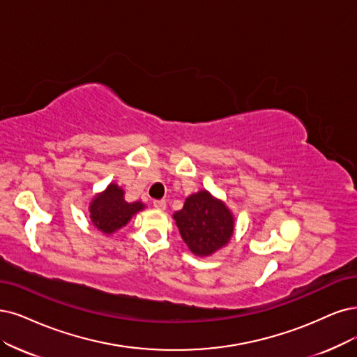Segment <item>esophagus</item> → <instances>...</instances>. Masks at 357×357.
Here are the masks:
<instances>
[{
	"label": "esophagus",
	"instance_id": "obj_1",
	"mask_svg": "<svg viewBox=\"0 0 357 357\" xmlns=\"http://www.w3.org/2000/svg\"><path fill=\"white\" fill-rule=\"evenodd\" d=\"M153 206H154V208H157V210H165V208H166V202H165V200H154V202H153Z\"/></svg>",
	"mask_w": 357,
	"mask_h": 357
}]
</instances>
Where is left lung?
Segmentation results:
<instances>
[{
  "label": "left lung",
  "instance_id": "obj_1",
  "mask_svg": "<svg viewBox=\"0 0 357 357\" xmlns=\"http://www.w3.org/2000/svg\"><path fill=\"white\" fill-rule=\"evenodd\" d=\"M174 219L182 240L197 256L215 253L234 234L232 213L207 191L190 195Z\"/></svg>",
  "mask_w": 357,
  "mask_h": 357
}]
</instances>
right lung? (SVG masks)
<instances>
[{
  "label": "right lung",
  "mask_w": 357,
  "mask_h": 357,
  "mask_svg": "<svg viewBox=\"0 0 357 357\" xmlns=\"http://www.w3.org/2000/svg\"><path fill=\"white\" fill-rule=\"evenodd\" d=\"M144 204L128 203L123 199V190L119 188L116 183H110L102 194L97 195L89 206L91 222L104 234H112L125 227L128 220L134 216Z\"/></svg>",
  "instance_id": "right-lung-1"
}]
</instances>
